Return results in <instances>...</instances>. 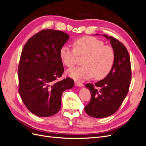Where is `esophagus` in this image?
I'll return each mask as SVG.
<instances>
[{
    "mask_svg": "<svg viewBox=\"0 0 146 146\" xmlns=\"http://www.w3.org/2000/svg\"><path fill=\"white\" fill-rule=\"evenodd\" d=\"M74 84H75V85L77 86V87H83V86H84V85L82 83L78 82H76V81L74 82Z\"/></svg>",
    "mask_w": 146,
    "mask_h": 146,
    "instance_id": "34e87169",
    "label": "esophagus"
}]
</instances>
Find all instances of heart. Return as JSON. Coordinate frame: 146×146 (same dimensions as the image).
<instances>
[{
	"label": "heart",
	"instance_id": "heart-1",
	"mask_svg": "<svg viewBox=\"0 0 146 146\" xmlns=\"http://www.w3.org/2000/svg\"><path fill=\"white\" fill-rule=\"evenodd\" d=\"M74 47L63 46L59 51L62 63L68 68L77 62L78 55L84 56V66L68 70L67 74L78 81H84L94 76L97 79L110 73L115 60V52L110 46L94 36H85L74 42Z\"/></svg>",
	"mask_w": 146,
	"mask_h": 146
}]
</instances>
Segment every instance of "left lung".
Listing matches in <instances>:
<instances>
[{
    "label": "left lung",
    "instance_id": "left-lung-1",
    "mask_svg": "<svg viewBox=\"0 0 146 146\" xmlns=\"http://www.w3.org/2000/svg\"><path fill=\"white\" fill-rule=\"evenodd\" d=\"M104 36L110 40L114 50V65L104 79L94 85H85L91 98L85 111L88 115L99 118L111 115L118 110L127 94L132 78L130 56L126 47L114 37Z\"/></svg>",
    "mask_w": 146,
    "mask_h": 146
}]
</instances>
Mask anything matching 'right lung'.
Wrapping results in <instances>:
<instances>
[{
    "instance_id": "add662e5",
    "label": "right lung",
    "mask_w": 146,
    "mask_h": 146,
    "mask_svg": "<svg viewBox=\"0 0 146 146\" xmlns=\"http://www.w3.org/2000/svg\"><path fill=\"white\" fill-rule=\"evenodd\" d=\"M69 38L62 31L44 29L26 42L18 68L19 92L32 114L41 117L55 115L61 106V96L74 80H56L64 71L59 51Z\"/></svg>"
}]
</instances>
